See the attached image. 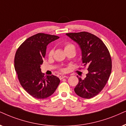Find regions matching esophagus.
<instances>
[{
	"instance_id": "1",
	"label": "esophagus",
	"mask_w": 126,
	"mask_h": 126,
	"mask_svg": "<svg viewBox=\"0 0 126 126\" xmlns=\"http://www.w3.org/2000/svg\"><path fill=\"white\" fill-rule=\"evenodd\" d=\"M66 76H59L60 79H64V78H66Z\"/></svg>"
}]
</instances>
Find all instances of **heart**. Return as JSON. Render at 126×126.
Here are the masks:
<instances>
[{
	"label": "heart",
	"mask_w": 126,
	"mask_h": 126,
	"mask_svg": "<svg viewBox=\"0 0 126 126\" xmlns=\"http://www.w3.org/2000/svg\"><path fill=\"white\" fill-rule=\"evenodd\" d=\"M64 50L65 52L68 51V50H74L75 51V47H74V45H73L72 44H70V43H66L64 45ZM53 52H54L53 49H51L49 50L48 56L49 57V58H50V57H52V56H53ZM61 70L62 71H64L65 70L64 69V68H62Z\"/></svg>",
	"instance_id": "1"
}]
</instances>
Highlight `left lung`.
Here are the masks:
<instances>
[{"mask_svg":"<svg viewBox=\"0 0 126 126\" xmlns=\"http://www.w3.org/2000/svg\"><path fill=\"white\" fill-rule=\"evenodd\" d=\"M68 37L79 45L81 50L83 66L88 73L74 88L79 96L90 99L98 94L107 83L111 71L112 59L107 47L101 39L87 32L67 33Z\"/></svg>","mask_w":126,"mask_h":126,"instance_id":"1","label":"left lung"}]
</instances>
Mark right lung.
<instances>
[{"label": "right lung", "mask_w": 126, "mask_h": 126, "mask_svg": "<svg viewBox=\"0 0 126 126\" xmlns=\"http://www.w3.org/2000/svg\"><path fill=\"white\" fill-rule=\"evenodd\" d=\"M56 35L38 33L27 39L19 47L14 58V68L21 85L30 95L45 99L55 92L60 83L56 76H47L41 72L47 47L58 39Z\"/></svg>", "instance_id": "1"}]
</instances>
